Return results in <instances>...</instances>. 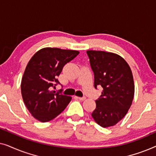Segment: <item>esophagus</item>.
Listing matches in <instances>:
<instances>
[{"label":"esophagus","mask_w":156,"mask_h":156,"mask_svg":"<svg viewBox=\"0 0 156 156\" xmlns=\"http://www.w3.org/2000/svg\"><path fill=\"white\" fill-rule=\"evenodd\" d=\"M78 99L81 100V101H84V100L86 99V97H76Z\"/></svg>","instance_id":"esophagus-1"}]
</instances>
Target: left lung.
<instances>
[{"label": "left lung", "mask_w": 156, "mask_h": 156, "mask_svg": "<svg viewBox=\"0 0 156 156\" xmlns=\"http://www.w3.org/2000/svg\"><path fill=\"white\" fill-rule=\"evenodd\" d=\"M87 53L94 74V87L103 88L91 116L101 127L113 126L126 116L133 101L135 87L131 67L116 53L99 50Z\"/></svg>", "instance_id": "obj_1"}]
</instances>
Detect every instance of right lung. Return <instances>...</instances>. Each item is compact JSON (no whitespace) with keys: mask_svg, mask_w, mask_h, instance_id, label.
<instances>
[{"mask_svg":"<svg viewBox=\"0 0 156 156\" xmlns=\"http://www.w3.org/2000/svg\"><path fill=\"white\" fill-rule=\"evenodd\" d=\"M79 51L44 48L38 50L27 63L21 80L23 101L34 118L48 122L65 110L71 97L51 90L59 83L57 77L65 64L73 59Z\"/></svg>","mask_w":156,"mask_h":156,"instance_id":"1","label":"right lung"}]
</instances>
